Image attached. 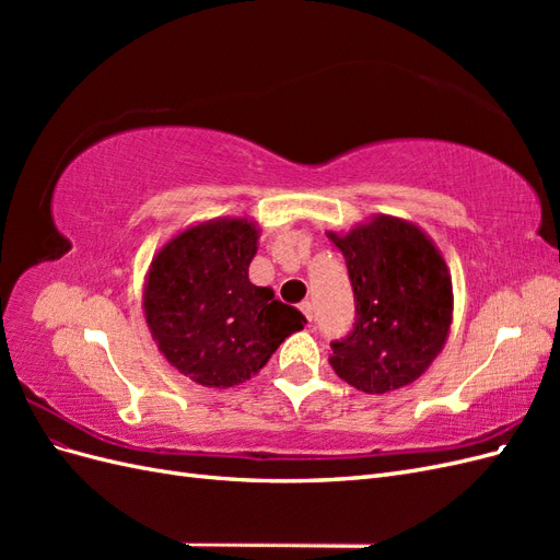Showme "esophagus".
<instances>
[{"mask_svg":"<svg viewBox=\"0 0 560 560\" xmlns=\"http://www.w3.org/2000/svg\"><path fill=\"white\" fill-rule=\"evenodd\" d=\"M299 308H301V313H303V315H306V319H308V322L313 319V303H311V301H303Z\"/></svg>","mask_w":560,"mask_h":560,"instance_id":"1","label":"esophagus"}]
</instances>
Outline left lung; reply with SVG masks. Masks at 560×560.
<instances>
[{
	"label": "left lung",
	"mask_w": 560,
	"mask_h": 560,
	"mask_svg": "<svg viewBox=\"0 0 560 560\" xmlns=\"http://www.w3.org/2000/svg\"><path fill=\"white\" fill-rule=\"evenodd\" d=\"M329 238L343 252L358 319L331 343L338 378L366 395L399 389L425 374L453 322V284L430 235L399 217L374 214Z\"/></svg>",
	"instance_id": "1"
}]
</instances>
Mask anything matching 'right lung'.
Here are the masks:
<instances>
[{
	"label": "right lung",
	"instance_id": "obj_1",
	"mask_svg": "<svg viewBox=\"0 0 560 560\" xmlns=\"http://www.w3.org/2000/svg\"><path fill=\"white\" fill-rule=\"evenodd\" d=\"M259 226L219 217L184 229L151 259L144 317L163 358L206 387H233L266 366L306 317L249 282Z\"/></svg>",
	"mask_w": 560,
	"mask_h": 560
}]
</instances>
